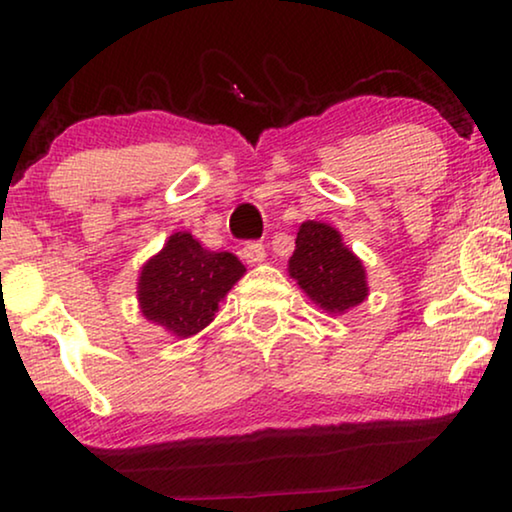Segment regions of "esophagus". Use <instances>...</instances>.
I'll return each mask as SVG.
<instances>
[{"instance_id":"esophagus-1","label":"esophagus","mask_w":512,"mask_h":512,"mask_svg":"<svg viewBox=\"0 0 512 512\" xmlns=\"http://www.w3.org/2000/svg\"><path fill=\"white\" fill-rule=\"evenodd\" d=\"M241 257L246 259L248 264H262L266 259V248L259 241H248L246 246L241 248Z\"/></svg>"}]
</instances>
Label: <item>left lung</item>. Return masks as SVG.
<instances>
[{"mask_svg":"<svg viewBox=\"0 0 512 512\" xmlns=\"http://www.w3.org/2000/svg\"><path fill=\"white\" fill-rule=\"evenodd\" d=\"M289 275L314 305L335 316L353 310L369 296L362 259L344 246L335 227L321 221H305L298 227Z\"/></svg>","mask_w":512,"mask_h":512,"instance_id":"left-lung-1","label":"left lung"}]
</instances>
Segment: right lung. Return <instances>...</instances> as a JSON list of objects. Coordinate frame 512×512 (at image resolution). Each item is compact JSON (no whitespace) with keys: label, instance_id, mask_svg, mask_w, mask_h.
Returning <instances> with one entry per match:
<instances>
[{"label":"right lung","instance_id":"1","mask_svg":"<svg viewBox=\"0 0 512 512\" xmlns=\"http://www.w3.org/2000/svg\"><path fill=\"white\" fill-rule=\"evenodd\" d=\"M243 273L246 266L237 255L202 248L191 232L170 234L164 248L139 271L141 314L170 337L198 335L214 321L218 305Z\"/></svg>","mask_w":512,"mask_h":512}]
</instances>
